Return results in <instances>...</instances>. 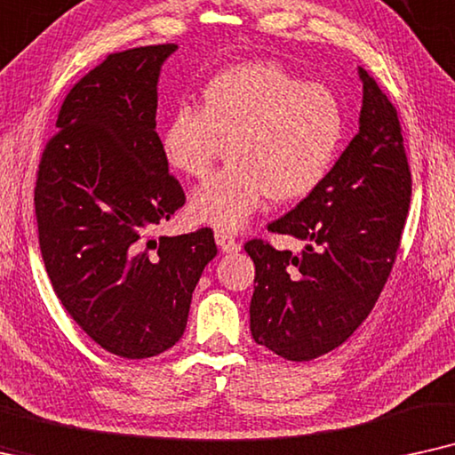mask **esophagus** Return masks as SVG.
Returning <instances> with one entry per match:
<instances>
[{
	"instance_id": "esophagus-1",
	"label": "esophagus",
	"mask_w": 455,
	"mask_h": 455,
	"mask_svg": "<svg viewBox=\"0 0 455 455\" xmlns=\"http://www.w3.org/2000/svg\"><path fill=\"white\" fill-rule=\"evenodd\" d=\"M216 243H218V247H220V250L224 251V253H237L239 250H241V243L237 239L233 237V235H228L227 231H216Z\"/></svg>"
}]
</instances>
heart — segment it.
I'll return each mask as SVG.
<instances>
[{"label": "heart", "mask_w": 455, "mask_h": 455, "mask_svg": "<svg viewBox=\"0 0 455 455\" xmlns=\"http://www.w3.org/2000/svg\"><path fill=\"white\" fill-rule=\"evenodd\" d=\"M345 114L324 84L258 60L210 78L199 108L183 104L162 129V156L174 172L202 179L227 145L228 164L193 191L197 222L239 231L268 196L287 204L312 196L341 151Z\"/></svg>", "instance_id": "heart-1"}]
</instances>
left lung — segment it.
I'll list each match as a JSON object with an SVG mask.
<instances>
[{"instance_id": "1", "label": "left lung", "mask_w": 455, "mask_h": 455, "mask_svg": "<svg viewBox=\"0 0 455 455\" xmlns=\"http://www.w3.org/2000/svg\"><path fill=\"white\" fill-rule=\"evenodd\" d=\"M360 131L329 177L268 231L304 241L299 253L251 239L250 329L256 343L307 362L347 341L377 304L395 264L411 174L389 97L360 68Z\"/></svg>"}]
</instances>
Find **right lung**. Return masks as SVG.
I'll return each instance as SVG.
<instances>
[{"instance_id":"right-lung-1","label":"right lung","mask_w":455,"mask_h":455,"mask_svg":"<svg viewBox=\"0 0 455 455\" xmlns=\"http://www.w3.org/2000/svg\"><path fill=\"white\" fill-rule=\"evenodd\" d=\"M174 44L108 53L68 91L35 183L41 256L72 320L114 355L183 337L212 228L151 239L185 205L156 132L157 76Z\"/></svg>"}]
</instances>
